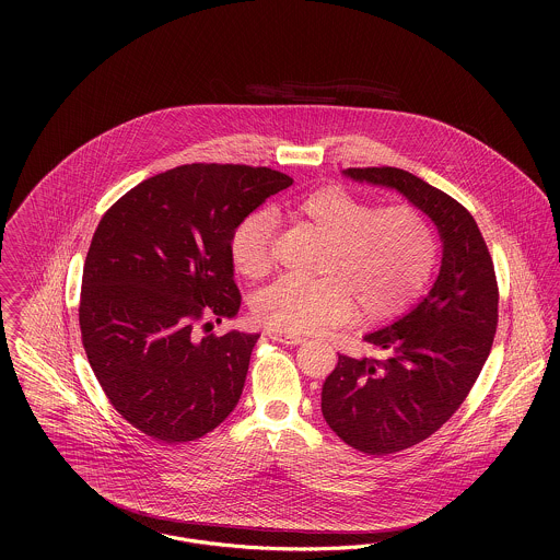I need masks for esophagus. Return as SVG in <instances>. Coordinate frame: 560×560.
I'll list each match as a JSON object with an SVG mask.
<instances>
[{
    "mask_svg": "<svg viewBox=\"0 0 560 560\" xmlns=\"http://www.w3.org/2000/svg\"><path fill=\"white\" fill-rule=\"evenodd\" d=\"M268 338L270 340H275V342H281V345H302L304 342V338L302 336H295V334H285V331H277V329H268L267 331Z\"/></svg>",
    "mask_w": 560,
    "mask_h": 560,
    "instance_id": "1",
    "label": "esophagus"
}]
</instances>
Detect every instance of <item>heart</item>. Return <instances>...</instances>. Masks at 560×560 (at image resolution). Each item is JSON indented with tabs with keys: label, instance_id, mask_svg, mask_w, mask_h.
Segmentation results:
<instances>
[{
	"label": "heart",
	"instance_id": "b5f03b06",
	"mask_svg": "<svg viewBox=\"0 0 560 560\" xmlns=\"http://www.w3.org/2000/svg\"><path fill=\"white\" fill-rule=\"evenodd\" d=\"M293 213L320 240L319 279L281 277L254 298L256 320L285 334L338 325L357 311L384 320L405 311L427 285L436 262V233L427 215L407 206L375 210L342 187L300 197ZM275 215L252 213L233 237V260L249 279L272 267Z\"/></svg>",
	"mask_w": 560,
	"mask_h": 560
}]
</instances>
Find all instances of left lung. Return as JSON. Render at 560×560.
<instances>
[{
  "label": "left lung",
  "mask_w": 560,
  "mask_h": 560,
  "mask_svg": "<svg viewBox=\"0 0 560 560\" xmlns=\"http://www.w3.org/2000/svg\"><path fill=\"white\" fill-rule=\"evenodd\" d=\"M352 180L395 188L436 224L439 277L427 298L363 340L377 357H338L320 393L329 428L368 455L409 450L443 427L475 386L498 327V281L479 226L447 192L399 167H348Z\"/></svg>",
  "instance_id": "obj_1"
}]
</instances>
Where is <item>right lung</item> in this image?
Masks as SVG:
<instances>
[{
  "instance_id": "add662e5",
  "label": "right lung",
  "mask_w": 560,
  "mask_h": 560,
  "mask_svg": "<svg viewBox=\"0 0 560 560\" xmlns=\"http://www.w3.org/2000/svg\"><path fill=\"white\" fill-rule=\"evenodd\" d=\"M292 178L235 163H187L117 199L81 279V342L124 420L161 443H188L237 407L258 334L199 336L240 313L233 237Z\"/></svg>"
}]
</instances>
